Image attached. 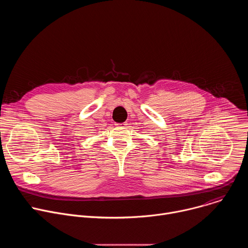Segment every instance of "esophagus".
Masks as SVG:
<instances>
[{
  "mask_svg": "<svg viewBox=\"0 0 248 248\" xmlns=\"http://www.w3.org/2000/svg\"><path fill=\"white\" fill-rule=\"evenodd\" d=\"M126 125H127L126 123H117L116 124V126H118V127H126Z\"/></svg>",
  "mask_w": 248,
  "mask_h": 248,
  "instance_id": "obj_1",
  "label": "esophagus"
}]
</instances>
